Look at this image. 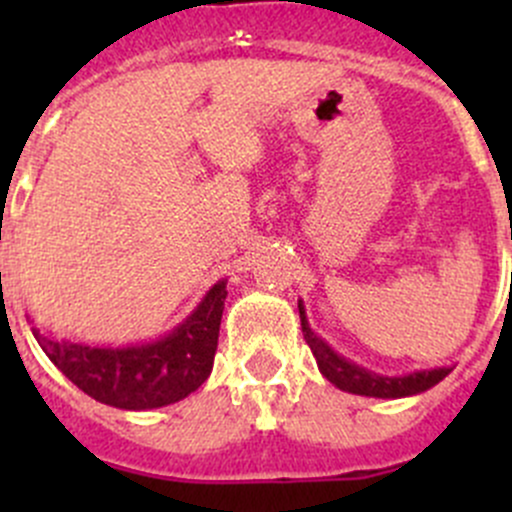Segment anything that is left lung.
<instances>
[{
	"label": "left lung",
	"mask_w": 512,
	"mask_h": 512,
	"mask_svg": "<svg viewBox=\"0 0 512 512\" xmlns=\"http://www.w3.org/2000/svg\"><path fill=\"white\" fill-rule=\"evenodd\" d=\"M299 317H302V334L307 339L309 349H312L314 359H317L319 371L332 381L334 386H339L342 391L359 396H376V399H401V396L418 394V391H426L431 386H436L443 376H448L451 369H431V371H418L411 376H399V379H389V376H376L371 371L359 369L356 364H349L342 356H337L327 344L319 337H314V332L309 329L307 319H304V309L299 304Z\"/></svg>",
	"instance_id": "left-lung-1"
}]
</instances>
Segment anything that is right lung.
Masks as SVG:
<instances>
[{
	"mask_svg": "<svg viewBox=\"0 0 512 512\" xmlns=\"http://www.w3.org/2000/svg\"><path fill=\"white\" fill-rule=\"evenodd\" d=\"M225 297V282H218L188 322L160 342L141 347L94 349L56 342L36 327L32 332L66 379L91 399L128 411L158 409L193 394L213 371Z\"/></svg>",
	"mask_w": 512,
	"mask_h": 512,
	"instance_id": "right-lung-1",
	"label": "right lung"
}]
</instances>
